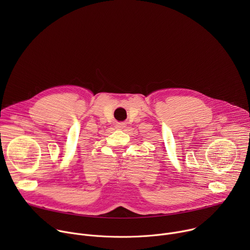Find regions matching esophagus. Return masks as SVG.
Masks as SVG:
<instances>
[{
	"mask_svg": "<svg viewBox=\"0 0 250 250\" xmlns=\"http://www.w3.org/2000/svg\"><path fill=\"white\" fill-rule=\"evenodd\" d=\"M125 127V123H118L117 124V128L118 129H123Z\"/></svg>",
	"mask_w": 250,
	"mask_h": 250,
	"instance_id": "34e87169",
	"label": "esophagus"
}]
</instances>
